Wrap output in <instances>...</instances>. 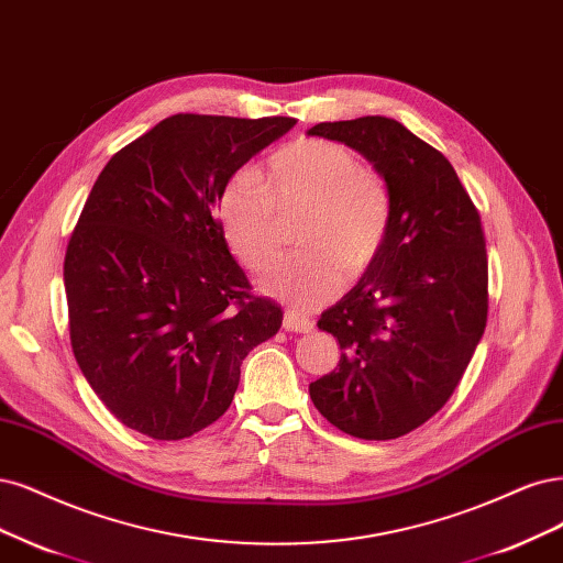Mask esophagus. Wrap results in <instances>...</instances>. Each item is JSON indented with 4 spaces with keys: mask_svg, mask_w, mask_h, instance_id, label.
Instances as JSON below:
<instances>
[{
    "mask_svg": "<svg viewBox=\"0 0 563 563\" xmlns=\"http://www.w3.org/2000/svg\"><path fill=\"white\" fill-rule=\"evenodd\" d=\"M284 328L290 333H312L314 331V323L309 321L307 317L298 314V312H284Z\"/></svg>",
    "mask_w": 563,
    "mask_h": 563,
    "instance_id": "esophagus-1",
    "label": "esophagus"
}]
</instances>
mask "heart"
<instances>
[{
  "label": "heart",
  "mask_w": 563,
  "mask_h": 563,
  "mask_svg": "<svg viewBox=\"0 0 563 563\" xmlns=\"http://www.w3.org/2000/svg\"><path fill=\"white\" fill-rule=\"evenodd\" d=\"M305 211L298 244L307 251L263 279V290L309 309L335 300L349 275L361 277L389 240L394 198L375 167L328 140L286 144L251 172L230 177L217 200L221 235L238 261L263 273L282 254V217Z\"/></svg>",
  "instance_id": "1"
}]
</instances>
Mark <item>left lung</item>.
Instances as JSON below:
<instances>
[{
	"mask_svg": "<svg viewBox=\"0 0 563 563\" xmlns=\"http://www.w3.org/2000/svg\"><path fill=\"white\" fill-rule=\"evenodd\" d=\"M309 134L363 153L394 198L382 256L319 319L342 356L309 396L340 431L394 440L450 400L487 325L479 211L452 163L394 119L319 123Z\"/></svg>",
	"mask_w": 563,
	"mask_h": 563,
	"instance_id": "obj_1",
	"label": "left lung"
}]
</instances>
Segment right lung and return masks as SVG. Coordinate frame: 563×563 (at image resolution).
Segmentation results:
<instances>
[{
	"mask_svg": "<svg viewBox=\"0 0 563 563\" xmlns=\"http://www.w3.org/2000/svg\"><path fill=\"white\" fill-rule=\"evenodd\" d=\"M296 125L177 113L113 153L65 254L71 352L107 410L153 440L190 438L235 398L240 365L284 312L230 256L221 188Z\"/></svg>",
	"mask_w": 563,
	"mask_h": 563,
	"instance_id": "1",
	"label": "right lung"
}]
</instances>
